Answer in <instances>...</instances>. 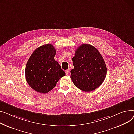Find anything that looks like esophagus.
Listing matches in <instances>:
<instances>
[{
	"mask_svg": "<svg viewBox=\"0 0 134 134\" xmlns=\"http://www.w3.org/2000/svg\"><path fill=\"white\" fill-rule=\"evenodd\" d=\"M70 70H66V71H65V73H66V75H69V74H70Z\"/></svg>",
	"mask_w": 134,
	"mask_h": 134,
	"instance_id": "esophagus-1",
	"label": "esophagus"
}]
</instances>
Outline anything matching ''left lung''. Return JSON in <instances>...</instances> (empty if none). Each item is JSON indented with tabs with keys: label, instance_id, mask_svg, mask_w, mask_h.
Segmentation results:
<instances>
[{
	"label": "left lung",
	"instance_id": "left-lung-1",
	"mask_svg": "<svg viewBox=\"0 0 134 134\" xmlns=\"http://www.w3.org/2000/svg\"><path fill=\"white\" fill-rule=\"evenodd\" d=\"M75 54L71 79L81 90L93 91L102 84L106 77L107 71L104 59L96 48L88 44L80 45Z\"/></svg>",
	"mask_w": 134,
	"mask_h": 134
}]
</instances>
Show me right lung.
<instances>
[{"label":"right lung","instance_id":"right-lung-1","mask_svg":"<svg viewBox=\"0 0 134 134\" xmlns=\"http://www.w3.org/2000/svg\"><path fill=\"white\" fill-rule=\"evenodd\" d=\"M56 51L50 44L39 46L31 55L25 68L26 80L35 91L46 93L51 91L60 78L65 75L54 60Z\"/></svg>","mask_w":134,"mask_h":134}]
</instances>
